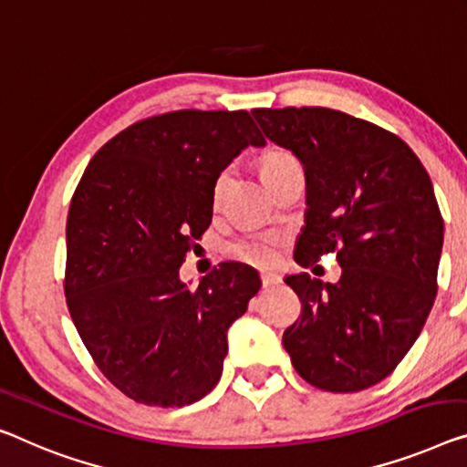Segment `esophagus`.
<instances>
[{
  "label": "esophagus",
  "mask_w": 467,
  "mask_h": 467,
  "mask_svg": "<svg viewBox=\"0 0 467 467\" xmlns=\"http://www.w3.org/2000/svg\"><path fill=\"white\" fill-rule=\"evenodd\" d=\"M281 283V276L275 273H262V285L264 287H275V285Z\"/></svg>",
  "instance_id": "esophagus-1"
}]
</instances>
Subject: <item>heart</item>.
<instances>
[{"instance_id":"heart-1","label":"heart","mask_w":467,"mask_h":467,"mask_svg":"<svg viewBox=\"0 0 467 467\" xmlns=\"http://www.w3.org/2000/svg\"><path fill=\"white\" fill-rule=\"evenodd\" d=\"M294 161V157L287 155V152H268L262 161V173L275 170V167ZM226 173L215 180L213 197L218 199L222 192V186H224ZM228 255L234 257V260L254 264V266H270V264L276 262V243L273 239H266V236H247V239L233 241L228 245Z\"/></svg>"}]
</instances>
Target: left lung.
Here are the masks:
<instances>
[{
    "label": "left lung",
    "instance_id": "8db88e82",
    "mask_svg": "<svg viewBox=\"0 0 467 467\" xmlns=\"http://www.w3.org/2000/svg\"><path fill=\"white\" fill-rule=\"evenodd\" d=\"M268 140L304 165L296 262L336 254L342 276H285L302 315L285 329L296 371L315 388L358 392L388 378L432 310L444 224L415 152L375 123L323 107L254 109Z\"/></svg>",
    "mask_w": 467,
    "mask_h": 467
}]
</instances>
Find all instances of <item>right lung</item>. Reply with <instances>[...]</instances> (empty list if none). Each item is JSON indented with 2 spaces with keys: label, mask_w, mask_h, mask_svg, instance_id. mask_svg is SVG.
I'll return each instance as SVG.
<instances>
[{
  "label": "right lung",
  "mask_w": 467,
  "mask_h": 467,
  "mask_svg": "<svg viewBox=\"0 0 467 467\" xmlns=\"http://www.w3.org/2000/svg\"><path fill=\"white\" fill-rule=\"evenodd\" d=\"M264 144L247 110H173L110 138L83 171L67 218V306L131 400L184 407L220 381L228 327L260 275L224 262L189 289L180 266L212 224L215 180Z\"/></svg>",
  "instance_id": "1"
}]
</instances>
